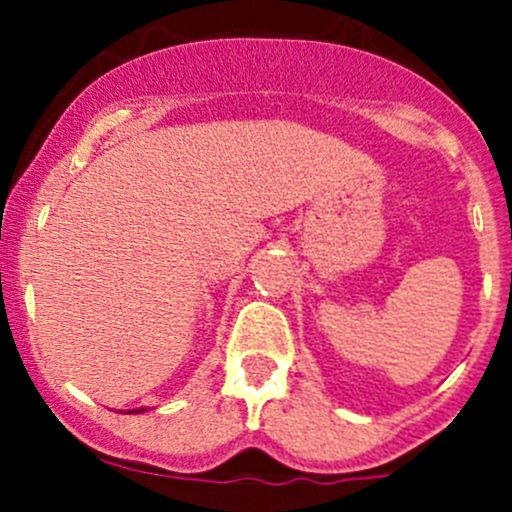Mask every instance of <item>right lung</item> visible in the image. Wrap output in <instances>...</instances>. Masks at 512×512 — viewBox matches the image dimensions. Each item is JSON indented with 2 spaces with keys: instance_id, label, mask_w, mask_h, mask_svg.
<instances>
[{
  "instance_id": "add662e5",
  "label": "right lung",
  "mask_w": 512,
  "mask_h": 512,
  "mask_svg": "<svg viewBox=\"0 0 512 512\" xmlns=\"http://www.w3.org/2000/svg\"><path fill=\"white\" fill-rule=\"evenodd\" d=\"M143 411H146V409H143V406H141V409H131V411H126V414H143Z\"/></svg>"
}]
</instances>
